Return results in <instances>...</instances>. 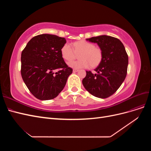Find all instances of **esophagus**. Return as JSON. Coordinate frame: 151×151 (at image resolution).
<instances>
[{"label": "esophagus", "mask_w": 151, "mask_h": 151, "mask_svg": "<svg viewBox=\"0 0 151 151\" xmlns=\"http://www.w3.org/2000/svg\"><path fill=\"white\" fill-rule=\"evenodd\" d=\"M78 71H79L78 69H74V70H73V72H77Z\"/></svg>", "instance_id": "obj_1"}]
</instances>
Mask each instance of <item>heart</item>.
I'll return each instance as SVG.
<instances>
[{
  "label": "heart",
  "mask_w": 151,
  "mask_h": 151,
  "mask_svg": "<svg viewBox=\"0 0 151 151\" xmlns=\"http://www.w3.org/2000/svg\"><path fill=\"white\" fill-rule=\"evenodd\" d=\"M72 45L66 43L61 49L62 57L67 62H70L76 57L77 54L80 53V60L77 61L69 62L68 65L69 67L79 69V68H88L89 65L91 67H96L101 62L103 57L101 49L94 47L93 43L81 40L76 42Z\"/></svg>",
  "instance_id": "1"
}]
</instances>
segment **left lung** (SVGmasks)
Returning a JSON list of instances; mask_svg holds the SVG:
<instances>
[{
    "label": "left lung",
    "mask_w": 151,
    "mask_h": 151,
    "mask_svg": "<svg viewBox=\"0 0 151 151\" xmlns=\"http://www.w3.org/2000/svg\"><path fill=\"white\" fill-rule=\"evenodd\" d=\"M97 43L103 53L102 60L95 68L96 74L86 71L83 80L85 89L94 96L104 99L115 93L124 81L129 57L120 40L107 35L86 39Z\"/></svg>",
    "instance_id": "1"
}]
</instances>
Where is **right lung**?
I'll use <instances>...</instances> for the list:
<instances>
[{
    "mask_svg": "<svg viewBox=\"0 0 151 151\" xmlns=\"http://www.w3.org/2000/svg\"><path fill=\"white\" fill-rule=\"evenodd\" d=\"M64 38L42 34L30 40L21 53V76L27 88L36 98L50 100L64 88L72 69L61 53ZM56 69L59 70L55 73Z\"/></svg>",
    "mask_w": 151,
    "mask_h": 151,
    "instance_id": "add662e5",
    "label": "right lung"
}]
</instances>
